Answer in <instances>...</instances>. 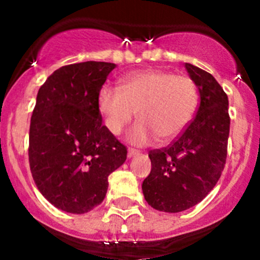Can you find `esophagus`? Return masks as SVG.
Wrapping results in <instances>:
<instances>
[{"label":"esophagus","instance_id":"obj_1","mask_svg":"<svg viewBox=\"0 0 260 260\" xmlns=\"http://www.w3.org/2000/svg\"><path fill=\"white\" fill-rule=\"evenodd\" d=\"M138 153H140V152H138V151H136V149H128V153H127V156H128V158H132V157L137 156Z\"/></svg>","mask_w":260,"mask_h":260}]
</instances>
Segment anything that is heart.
<instances>
[{"label": "heart", "mask_w": 260, "mask_h": 260, "mask_svg": "<svg viewBox=\"0 0 260 260\" xmlns=\"http://www.w3.org/2000/svg\"><path fill=\"white\" fill-rule=\"evenodd\" d=\"M198 104L195 83L164 69L132 72L120 81V89L103 85L96 95L98 111L112 135L119 136L137 112L140 122L127 137L135 146L157 138L162 143L174 141L193 119Z\"/></svg>", "instance_id": "b5f03b06"}]
</instances>
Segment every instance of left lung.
I'll use <instances>...</instances> for the list:
<instances>
[{
	"mask_svg": "<svg viewBox=\"0 0 260 260\" xmlns=\"http://www.w3.org/2000/svg\"><path fill=\"white\" fill-rule=\"evenodd\" d=\"M200 96L198 112L166 148L149 152L152 169L142 183L148 205L180 212L203 201L219 181L226 161L230 117L228 95L205 70L185 64Z\"/></svg>",
	"mask_w": 260,
	"mask_h": 260,
	"instance_id": "8db88e82",
	"label": "left lung"
}]
</instances>
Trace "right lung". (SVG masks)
<instances>
[{
	"label": "right lung",
	"mask_w": 260,
	"mask_h": 260,
	"mask_svg": "<svg viewBox=\"0 0 260 260\" xmlns=\"http://www.w3.org/2000/svg\"><path fill=\"white\" fill-rule=\"evenodd\" d=\"M113 62L85 61L55 70L39 89L28 161L39 191L55 208L85 214L106 198L108 176L127 148L102 124L96 95Z\"/></svg>",
	"instance_id": "1"
}]
</instances>
